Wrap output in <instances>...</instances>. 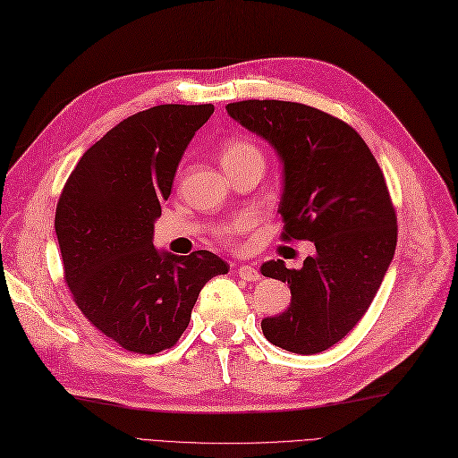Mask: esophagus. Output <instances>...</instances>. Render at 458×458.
Segmentation results:
<instances>
[{
	"mask_svg": "<svg viewBox=\"0 0 458 458\" xmlns=\"http://www.w3.org/2000/svg\"><path fill=\"white\" fill-rule=\"evenodd\" d=\"M237 274H239V277L244 279V281H258L259 277H262V276H259V271H258L254 266H250V264L241 266Z\"/></svg>",
	"mask_w": 458,
	"mask_h": 458,
	"instance_id": "1",
	"label": "esophagus"
}]
</instances>
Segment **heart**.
Listing matches in <instances>:
<instances>
[{
  "label": "heart",
  "mask_w": 458,
  "mask_h": 458,
  "mask_svg": "<svg viewBox=\"0 0 458 458\" xmlns=\"http://www.w3.org/2000/svg\"><path fill=\"white\" fill-rule=\"evenodd\" d=\"M219 157H221V165L231 167L234 164H242V162H249V159H259V162H264V156L262 152L258 150V146L252 144L250 140L246 139H231L227 140L224 146H221L219 150ZM254 224V216L252 214H242L239 217H234L231 224H227L225 227L219 229V237L221 241L225 242H234L241 233H244L246 229H250Z\"/></svg>",
  "instance_id": "1"
}]
</instances>
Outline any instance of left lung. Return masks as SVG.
<instances>
[{
    "mask_svg": "<svg viewBox=\"0 0 458 458\" xmlns=\"http://www.w3.org/2000/svg\"><path fill=\"white\" fill-rule=\"evenodd\" d=\"M227 114L281 159V237L316 246L301 269L283 259L259 269L291 287L287 310L262 319L264 335L289 352H324L366 314L393 259L397 217L386 179L360 134L316 107L244 100Z\"/></svg>",
    "mask_w": 458,
    "mask_h": 458,
    "instance_id": "obj_1",
    "label": "left lung"
}]
</instances>
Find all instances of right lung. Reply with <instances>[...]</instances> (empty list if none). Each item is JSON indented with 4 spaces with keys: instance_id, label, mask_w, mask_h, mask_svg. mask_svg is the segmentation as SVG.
Here are the masks:
<instances>
[{
    "instance_id": "obj_1",
    "label": "right lung",
    "mask_w": 458,
    "mask_h": 458,
    "mask_svg": "<svg viewBox=\"0 0 458 458\" xmlns=\"http://www.w3.org/2000/svg\"><path fill=\"white\" fill-rule=\"evenodd\" d=\"M212 104L139 111L84 152L55 209L65 281L81 312L123 349H171L206 283L229 266L199 250L175 256L154 246V224L181 157Z\"/></svg>"
}]
</instances>
